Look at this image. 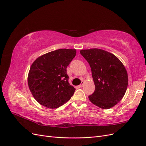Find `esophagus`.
Returning a JSON list of instances; mask_svg holds the SVG:
<instances>
[{
  "label": "esophagus",
  "mask_w": 146,
  "mask_h": 146,
  "mask_svg": "<svg viewBox=\"0 0 146 146\" xmlns=\"http://www.w3.org/2000/svg\"><path fill=\"white\" fill-rule=\"evenodd\" d=\"M84 84V82L83 81H82V82H81V84L79 85V88H81V87H82V86H83Z\"/></svg>",
  "instance_id": "34e87169"
}]
</instances>
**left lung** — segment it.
I'll return each mask as SVG.
<instances>
[{
    "mask_svg": "<svg viewBox=\"0 0 146 146\" xmlns=\"http://www.w3.org/2000/svg\"><path fill=\"white\" fill-rule=\"evenodd\" d=\"M81 55L90 64L96 90L88 97L103 109H109L122 99L128 84L125 66L115 55L104 50L82 49Z\"/></svg>",
    "mask_w": 146,
    "mask_h": 146,
    "instance_id": "obj_1",
    "label": "left lung"
}]
</instances>
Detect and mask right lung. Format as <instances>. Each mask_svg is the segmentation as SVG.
<instances>
[{
	"mask_svg": "<svg viewBox=\"0 0 146 146\" xmlns=\"http://www.w3.org/2000/svg\"><path fill=\"white\" fill-rule=\"evenodd\" d=\"M76 54V49H60L39 56L31 64L28 85L41 105L58 108L73 96L76 90L68 83L67 67Z\"/></svg>",
	"mask_w": 146,
	"mask_h": 146,
	"instance_id": "right-lung-1",
	"label": "right lung"
}]
</instances>
